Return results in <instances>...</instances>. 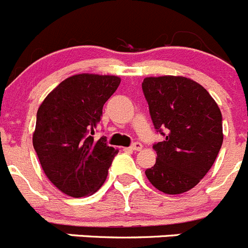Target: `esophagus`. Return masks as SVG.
I'll return each mask as SVG.
<instances>
[{"label": "esophagus", "mask_w": 248, "mask_h": 248, "mask_svg": "<svg viewBox=\"0 0 248 248\" xmlns=\"http://www.w3.org/2000/svg\"><path fill=\"white\" fill-rule=\"evenodd\" d=\"M129 149H131V151H140V149H142V144H140V142H135L132 146L129 147Z\"/></svg>", "instance_id": "34e87169"}]
</instances>
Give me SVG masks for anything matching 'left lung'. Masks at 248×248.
<instances>
[{
	"label": "left lung",
	"instance_id": "left-lung-1",
	"mask_svg": "<svg viewBox=\"0 0 248 248\" xmlns=\"http://www.w3.org/2000/svg\"><path fill=\"white\" fill-rule=\"evenodd\" d=\"M142 89L155 128L164 136L153 146L157 160L146 177L163 193H185L206 175L221 148V111L189 78L149 77Z\"/></svg>",
	"mask_w": 248,
	"mask_h": 248
}]
</instances>
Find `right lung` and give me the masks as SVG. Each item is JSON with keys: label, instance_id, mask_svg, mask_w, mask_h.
Instances as JSON below:
<instances>
[{"label": "right lung", "instance_id": "obj_1", "mask_svg": "<svg viewBox=\"0 0 248 248\" xmlns=\"http://www.w3.org/2000/svg\"><path fill=\"white\" fill-rule=\"evenodd\" d=\"M115 75L77 74L48 93L37 112L33 147L55 188L73 198L93 195L108 177L119 149L93 135L104 104L119 88Z\"/></svg>", "mask_w": 248, "mask_h": 248}]
</instances>
